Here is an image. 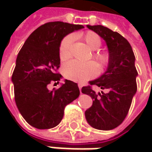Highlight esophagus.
Here are the masks:
<instances>
[{
  "label": "esophagus",
  "mask_w": 152,
  "mask_h": 152,
  "mask_svg": "<svg viewBox=\"0 0 152 152\" xmlns=\"http://www.w3.org/2000/svg\"><path fill=\"white\" fill-rule=\"evenodd\" d=\"M78 86H79V91H80V92H81V88H82V85H81V84H78Z\"/></svg>",
  "instance_id": "obj_1"
}]
</instances>
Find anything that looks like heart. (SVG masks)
<instances>
[{
  "instance_id": "obj_1",
  "label": "heart",
  "mask_w": 152,
  "mask_h": 152,
  "mask_svg": "<svg viewBox=\"0 0 152 152\" xmlns=\"http://www.w3.org/2000/svg\"><path fill=\"white\" fill-rule=\"evenodd\" d=\"M82 39L91 50H98L102 46V39L96 33L88 31L82 35ZM72 44V37L66 36L61 40L59 47V57L64 61L69 57V50ZM93 58L101 69L107 67L110 62V55L107 52L97 51L93 54ZM97 73L96 65L93 61L79 62L70 61L64 64L62 73L66 79L73 81H84L94 77Z\"/></svg>"
}]
</instances>
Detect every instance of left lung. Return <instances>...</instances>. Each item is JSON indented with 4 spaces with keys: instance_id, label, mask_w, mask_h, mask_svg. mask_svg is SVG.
<instances>
[{
    "instance_id": "1",
    "label": "left lung",
    "mask_w": 152,
    "mask_h": 152,
    "mask_svg": "<svg viewBox=\"0 0 152 152\" xmlns=\"http://www.w3.org/2000/svg\"><path fill=\"white\" fill-rule=\"evenodd\" d=\"M87 27L106 41L110 62L100 78L90 81L91 85L82 88V93L93 100L92 106L85 111V118L94 129L111 130L125 119L137 91L135 56L129 41L118 32L102 25ZM91 85L106 89L107 93H96Z\"/></svg>"
}]
</instances>
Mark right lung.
Returning <instances> with one entry per match:
<instances>
[{"label":"right lung","mask_w":152,"mask_h":152,"mask_svg":"<svg viewBox=\"0 0 152 152\" xmlns=\"http://www.w3.org/2000/svg\"><path fill=\"white\" fill-rule=\"evenodd\" d=\"M80 24L46 23L28 36L21 48L12 76L16 105L23 118L33 127L48 129L60 124L64 108L79 96L78 85L65 79L59 89L49 91L50 82L58 84L61 75L59 47L62 39L83 28Z\"/></svg>","instance_id":"1"}]
</instances>
